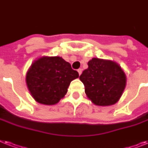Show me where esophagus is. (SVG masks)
Returning a JSON list of instances; mask_svg holds the SVG:
<instances>
[{
  "label": "esophagus",
  "mask_w": 148,
  "mask_h": 148,
  "mask_svg": "<svg viewBox=\"0 0 148 148\" xmlns=\"http://www.w3.org/2000/svg\"><path fill=\"white\" fill-rule=\"evenodd\" d=\"M77 72H78V74H79V75H80V74H81V73H82V69H81V68L78 69Z\"/></svg>",
  "instance_id": "esophagus-1"
}]
</instances>
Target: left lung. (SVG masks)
<instances>
[{"mask_svg": "<svg viewBox=\"0 0 148 148\" xmlns=\"http://www.w3.org/2000/svg\"><path fill=\"white\" fill-rule=\"evenodd\" d=\"M80 80L85 86L86 97L93 104L113 105L119 100L126 86V75L119 64L111 60L93 58L87 63Z\"/></svg>", "mask_w": 148, "mask_h": 148, "instance_id": "left-lung-1", "label": "left lung"}]
</instances>
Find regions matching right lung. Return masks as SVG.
<instances>
[{"label":"right lung","mask_w":148,"mask_h":148,"mask_svg":"<svg viewBox=\"0 0 148 148\" xmlns=\"http://www.w3.org/2000/svg\"><path fill=\"white\" fill-rule=\"evenodd\" d=\"M79 77L68 63L58 56H42L27 71L26 82L31 96L44 105H55L63 99L72 80Z\"/></svg>","instance_id":"right-lung-1"}]
</instances>
